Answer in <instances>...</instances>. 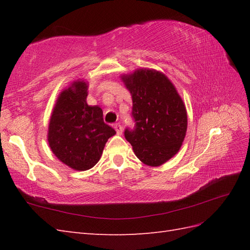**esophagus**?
<instances>
[{
	"instance_id": "esophagus-1",
	"label": "esophagus",
	"mask_w": 250,
	"mask_h": 250,
	"mask_svg": "<svg viewBox=\"0 0 250 250\" xmlns=\"http://www.w3.org/2000/svg\"><path fill=\"white\" fill-rule=\"evenodd\" d=\"M114 128H115V130L117 132V134H118V135L122 134V126H121L120 124H115L114 125Z\"/></svg>"
}]
</instances>
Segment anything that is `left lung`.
<instances>
[{
    "label": "left lung",
    "instance_id": "8db88e82",
    "mask_svg": "<svg viewBox=\"0 0 250 250\" xmlns=\"http://www.w3.org/2000/svg\"><path fill=\"white\" fill-rule=\"evenodd\" d=\"M133 102L135 126L125 137L136 157L149 167H159L174 157L187 132V110L172 82L163 73L139 68L121 76Z\"/></svg>",
    "mask_w": 250,
    "mask_h": 250
}]
</instances>
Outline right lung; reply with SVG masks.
<instances>
[{"label": "right lung", "instance_id": "right-lung-1", "mask_svg": "<svg viewBox=\"0 0 250 250\" xmlns=\"http://www.w3.org/2000/svg\"><path fill=\"white\" fill-rule=\"evenodd\" d=\"M88 83L75 81L63 90L52 109L48 143L59 160L76 171L93 167L116 131L104 124L103 110L87 104Z\"/></svg>", "mask_w": 250, "mask_h": 250}]
</instances>
